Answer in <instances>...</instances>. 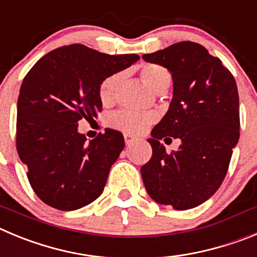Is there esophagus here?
I'll use <instances>...</instances> for the list:
<instances>
[{
	"label": "esophagus",
	"mask_w": 257,
	"mask_h": 257,
	"mask_svg": "<svg viewBox=\"0 0 257 257\" xmlns=\"http://www.w3.org/2000/svg\"><path fill=\"white\" fill-rule=\"evenodd\" d=\"M124 140H125V145H131V143H133L137 138L134 137V136H131V134H124Z\"/></svg>",
	"instance_id": "34e87169"
}]
</instances>
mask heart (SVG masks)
Instances as JSON below:
<instances>
[{"label":"heart","mask_w":257,"mask_h":257,"mask_svg":"<svg viewBox=\"0 0 257 257\" xmlns=\"http://www.w3.org/2000/svg\"><path fill=\"white\" fill-rule=\"evenodd\" d=\"M143 82L155 92H164L172 82V75L165 68L155 64L145 65L140 71ZM119 75L114 74L105 78L98 88V97L103 103L111 101L114 89L116 87ZM155 121V116L149 112L133 111V110H120L110 117V123L114 128L124 131L126 133L140 134L145 132Z\"/></svg>","instance_id":"b5f03b06"}]
</instances>
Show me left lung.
I'll return each instance as SVG.
<instances>
[{
	"instance_id": "8db88e82",
	"label": "left lung",
	"mask_w": 257,
	"mask_h": 257,
	"mask_svg": "<svg viewBox=\"0 0 257 257\" xmlns=\"http://www.w3.org/2000/svg\"><path fill=\"white\" fill-rule=\"evenodd\" d=\"M142 59L168 69L173 98L152 129L151 160L141 168L150 197L175 210L209 200L225 178L239 140V98L235 80L220 59L195 42H179ZM181 140L168 154L160 140ZM172 140V138H169Z\"/></svg>"
}]
</instances>
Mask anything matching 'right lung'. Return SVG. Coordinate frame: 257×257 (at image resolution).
Returning a JSON list of instances; mask_svg holds the SVG:
<instances>
[{"label":"right lung","instance_id":"right-lung-1","mask_svg":"<svg viewBox=\"0 0 257 257\" xmlns=\"http://www.w3.org/2000/svg\"><path fill=\"white\" fill-rule=\"evenodd\" d=\"M138 60L134 54L62 46L41 57L25 75L18 98L16 147L32 188L45 203L73 211L102 193L124 149L123 134L105 129L87 141L78 121L102 110L101 82Z\"/></svg>","mask_w":257,"mask_h":257}]
</instances>
